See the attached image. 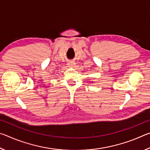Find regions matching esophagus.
Returning a JSON list of instances; mask_svg holds the SVG:
<instances>
[{
	"label": "esophagus",
	"mask_w": 150,
	"mask_h": 150,
	"mask_svg": "<svg viewBox=\"0 0 150 150\" xmlns=\"http://www.w3.org/2000/svg\"><path fill=\"white\" fill-rule=\"evenodd\" d=\"M75 63L74 62H69L67 63V66L69 67H73V66L75 65Z\"/></svg>",
	"instance_id": "obj_1"
}]
</instances>
